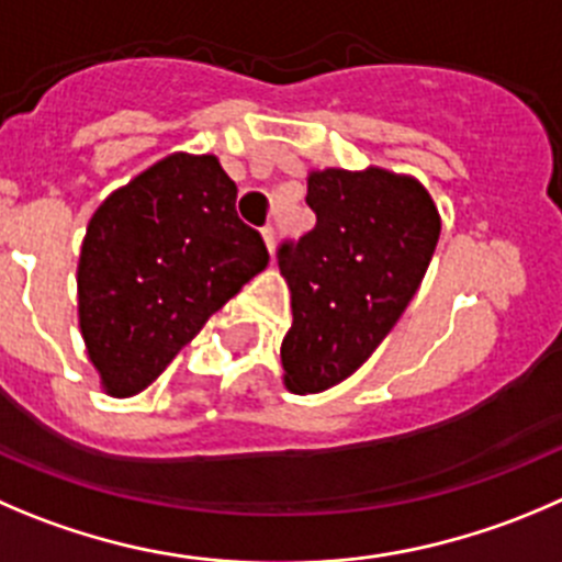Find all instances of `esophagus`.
<instances>
[{"label":"esophagus","instance_id":"esophagus-1","mask_svg":"<svg viewBox=\"0 0 562 562\" xmlns=\"http://www.w3.org/2000/svg\"><path fill=\"white\" fill-rule=\"evenodd\" d=\"M261 237H265V245H267V248L272 250V245H276V228H272V226H265V228H261Z\"/></svg>","mask_w":562,"mask_h":562}]
</instances>
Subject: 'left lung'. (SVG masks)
Returning <instances> with one entry per match:
<instances>
[{
	"mask_svg": "<svg viewBox=\"0 0 562 562\" xmlns=\"http://www.w3.org/2000/svg\"><path fill=\"white\" fill-rule=\"evenodd\" d=\"M317 223L278 245L292 292L284 381L314 394L350 378L403 317L436 250L441 221L425 187L389 170L308 176Z\"/></svg>",
	"mask_w": 562,
	"mask_h": 562,
	"instance_id": "left-lung-1",
	"label": "left lung"
}]
</instances>
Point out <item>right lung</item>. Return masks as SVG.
Wrapping results in <instances>:
<instances>
[{"label": "right lung", "instance_id": "add662e5", "mask_svg": "<svg viewBox=\"0 0 562 562\" xmlns=\"http://www.w3.org/2000/svg\"><path fill=\"white\" fill-rule=\"evenodd\" d=\"M267 261L212 154H170L112 192L77 272L79 328L106 392H143Z\"/></svg>", "mask_w": 562, "mask_h": 562}]
</instances>
